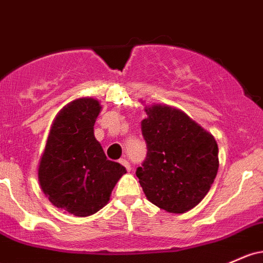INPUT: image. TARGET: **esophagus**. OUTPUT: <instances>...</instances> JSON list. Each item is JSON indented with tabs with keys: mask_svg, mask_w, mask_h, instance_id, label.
<instances>
[{
	"mask_svg": "<svg viewBox=\"0 0 263 263\" xmlns=\"http://www.w3.org/2000/svg\"><path fill=\"white\" fill-rule=\"evenodd\" d=\"M120 163H121V164H123V166L126 167L127 171H128V172L131 171V164H129V163H128V161L125 160V158H121V160H120Z\"/></svg>",
	"mask_w": 263,
	"mask_h": 263,
	"instance_id": "1",
	"label": "esophagus"
}]
</instances>
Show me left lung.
I'll return each mask as SVG.
<instances>
[{
    "label": "left lung",
    "mask_w": 263,
    "mask_h": 263,
    "mask_svg": "<svg viewBox=\"0 0 263 263\" xmlns=\"http://www.w3.org/2000/svg\"><path fill=\"white\" fill-rule=\"evenodd\" d=\"M141 123L147 155L136 175L147 200L171 213L201 202L218 171V147L211 134L177 108H145Z\"/></svg>",
    "instance_id": "obj_1"
}]
</instances>
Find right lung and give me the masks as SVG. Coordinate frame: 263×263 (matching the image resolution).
Instances as JSON below:
<instances>
[{"label":"right lung","mask_w":263,"mask_h":263,"mask_svg":"<svg viewBox=\"0 0 263 263\" xmlns=\"http://www.w3.org/2000/svg\"><path fill=\"white\" fill-rule=\"evenodd\" d=\"M99 101L80 99L66 106L52 126L39 168L42 191L52 204L85 217L102 209L126 168L109 161L95 138Z\"/></svg>","instance_id":"obj_1"}]
</instances>
